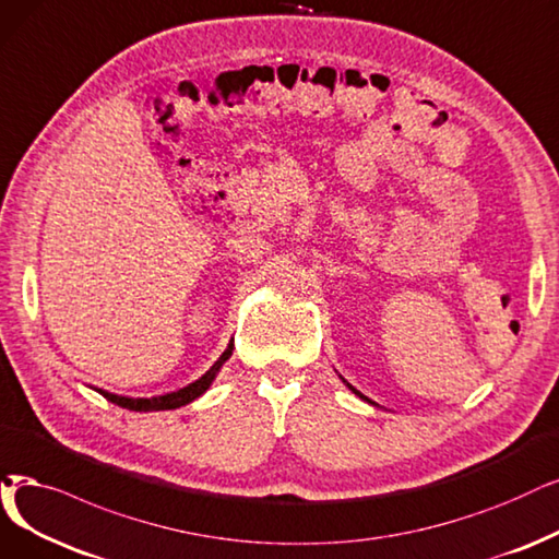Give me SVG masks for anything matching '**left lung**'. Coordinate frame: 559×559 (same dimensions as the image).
I'll use <instances>...</instances> for the list:
<instances>
[{
	"label": "left lung",
	"instance_id": "obj_1",
	"mask_svg": "<svg viewBox=\"0 0 559 559\" xmlns=\"http://www.w3.org/2000/svg\"><path fill=\"white\" fill-rule=\"evenodd\" d=\"M340 378H342V376H340ZM342 383H344V385H346V388H348V390H350V392H353L355 396H360L362 401H367V404H371V406H378V404H376V401H371V399H369V396H365L362 392H357V390H355V388H353V385H350V383L346 381V378H342Z\"/></svg>",
	"mask_w": 559,
	"mask_h": 559
}]
</instances>
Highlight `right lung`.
I'll return each mask as SVG.
<instances>
[{
	"instance_id": "1",
	"label": "right lung",
	"mask_w": 559,
	"mask_h": 559,
	"mask_svg": "<svg viewBox=\"0 0 559 559\" xmlns=\"http://www.w3.org/2000/svg\"><path fill=\"white\" fill-rule=\"evenodd\" d=\"M231 353H234V340L227 344L225 353H222V355L217 357L215 365H213L204 376H199L197 381H192L190 385H186V388H181V390L167 392V394H160V396H151V399L138 396V399H132V396L111 394V392H107V390H96V388H94V390H96L98 394H103L107 401H111V404H117V406L128 408V411H140V413H148V411H174V408L188 406V404H192L194 399L202 396V394L213 385V381L217 378L222 365H225V362L229 360Z\"/></svg>"
}]
</instances>
